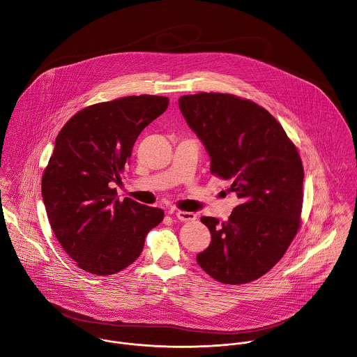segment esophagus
<instances>
[{
    "label": "esophagus",
    "mask_w": 357,
    "mask_h": 357,
    "mask_svg": "<svg viewBox=\"0 0 357 357\" xmlns=\"http://www.w3.org/2000/svg\"><path fill=\"white\" fill-rule=\"evenodd\" d=\"M176 219L181 220V221H194L197 219V215L194 212H185V211H178L175 213Z\"/></svg>",
    "instance_id": "obj_1"
}]
</instances>
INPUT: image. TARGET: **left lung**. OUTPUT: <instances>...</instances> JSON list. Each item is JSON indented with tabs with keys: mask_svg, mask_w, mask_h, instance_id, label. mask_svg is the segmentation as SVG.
<instances>
[{
	"mask_svg": "<svg viewBox=\"0 0 357 357\" xmlns=\"http://www.w3.org/2000/svg\"><path fill=\"white\" fill-rule=\"evenodd\" d=\"M179 109L211 158V172L229 181L241 199L228 221L201 218L212 242L197 262L222 284L254 281L282 258L299 229L298 149L269 111L235 95H185Z\"/></svg>",
	"mask_w": 357,
	"mask_h": 357,
	"instance_id": "1",
	"label": "left lung"
}]
</instances>
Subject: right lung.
I'll use <instances>...</instances> for the list:
<instances>
[{"mask_svg": "<svg viewBox=\"0 0 357 357\" xmlns=\"http://www.w3.org/2000/svg\"><path fill=\"white\" fill-rule=\"evenodd\" d=\"M168 107V98L126 96L75 114L55 138L42 197L55 238L82 271L118 273L133 264L146 234L165 212L132 198L112 182L129 165L138 135Z\"/></svg>", "mask_w": 357, "mask_h": 357, "instance_id": "1", "label": "right lung"}]
</instances>
